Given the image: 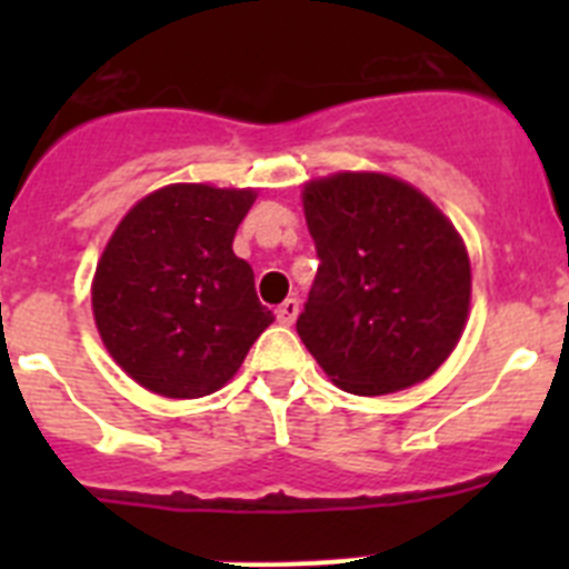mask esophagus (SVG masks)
<instances>
[{"label": "esophagus", "mask_w": 569, "mask_h": 569, "mask_svg": "<svg viewBox=\"0 0 569 569\" xmlns=\"http://www.w3.org/2000/svg\"><path fill=\"white\" fill-rule=\"evenodd\" d=\"M296 316H299V301L296 299H284L279 305V310H276V319H279V325H284V328L293 325Z\"/></svg>", "instance_id": "34e87169"}]
</instances>
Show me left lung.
Returning <instances> with one entry per match:
<instances>
[{"mask_svg": "<svg viewBox=\"0 0 569 569\" xmlns=\"http://www.w3.org/2000/svg\"><path fill=\"white\" fill-rule=\"evenodd\" d=\"M319 270L296 330L341 390L385 396L433 376L470 310L465 241L425 193L385 173L305 184Z\"/></svg>", "mask_w": 569, "mask_h": 569, "instance_id": "1", "label": "left lung"}]
</instances>
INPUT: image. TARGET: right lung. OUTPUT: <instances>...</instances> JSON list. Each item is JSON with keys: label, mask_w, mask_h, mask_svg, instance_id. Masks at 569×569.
Here are the masks:
<instances>
[{"label": "right lung", "mask_w": 569, "mask_h": 569, "mask_svg": "<svg viewBox=\"0 0 569 569\" xmlns=\"http://www.w3.org/2000/svg\"><path fill=\"white\" fill-rule=\"evenodd\" d=\"M253 190L168 184L128 210L93 276V319L116 365L168 399L233 379L273 313L233 236Z\"/></svg>", "instance_id": "1"}]
</instances>
